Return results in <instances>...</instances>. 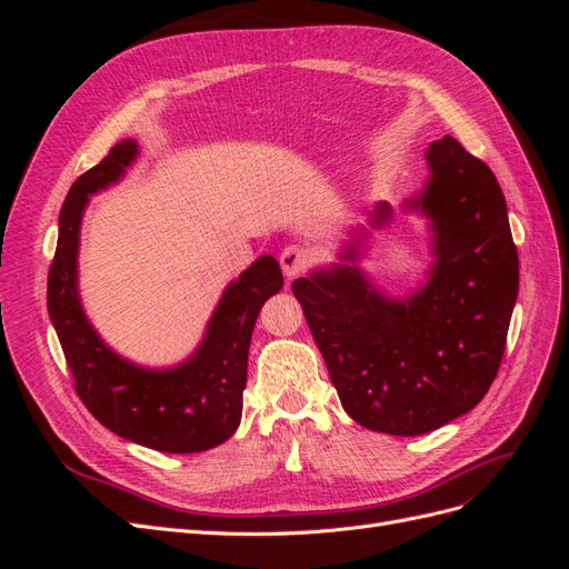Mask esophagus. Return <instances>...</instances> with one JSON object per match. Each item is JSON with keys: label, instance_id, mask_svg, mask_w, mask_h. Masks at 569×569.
Masks as SVG:
<instances>
[{"label": "esophagus", "instance_id": "1", "mask_svg": "<svg viewBox=\"0 0 569 569\" xmlns=\"http://www.w3.org/2000/svg\"><path fill=\"white\" fill-rule=\"evenodd\" d=\"M311 263H313V253L303 247H297V244L284 247L280 253V266L289 280L299 278V274Z\"/></svg>", "mask_w": 569, "mask_h": 569}]
</instances>
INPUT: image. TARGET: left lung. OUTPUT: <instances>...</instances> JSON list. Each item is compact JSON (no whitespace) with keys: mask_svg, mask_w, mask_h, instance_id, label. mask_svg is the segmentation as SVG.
<instances>
[{"mask_svg":"<svg viewBox=\"0 0 569 569\" xmlns=\"http://www.w3.org/2000/svg\"><path fill=\"white\" fill-rule=\"evenodd\" d=\"M422 192L406 201L432 228L435 263L403 301L341 261L291 282L339 401L372 432L418 437L472 410L501 368L520 261L491 168L446 134L427 149ZM391 216L377 203L372 228Z\"/></svg>","mask_w":569,"mask_h":569,"instance_id":"1","label":"left lung"}]
</instances>
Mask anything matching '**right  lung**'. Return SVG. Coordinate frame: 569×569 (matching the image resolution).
Masks as SVG:
<instances>
[{"label":"right lung","instance_id":"obj_1","mask_svg":"<svg viewBox=\"0 0 569 569\" xmlns=\"http://www.w3.org/2000/svg\"><path fill=\"white\" fill-rule=\"evenodd\" d=\"M137 142L123 140L68 192L49 266L47 311L59 335L76 391L113 435L163 453H199L228 441L242 420L249 341L263 303L282 289V270L261 256L226 289L199 349L184 363L147 370L111 351L78 297L80 220L90 194L123 178Z\"/></svg>","mask_w":569,"mask_h":569}]
</instances>
